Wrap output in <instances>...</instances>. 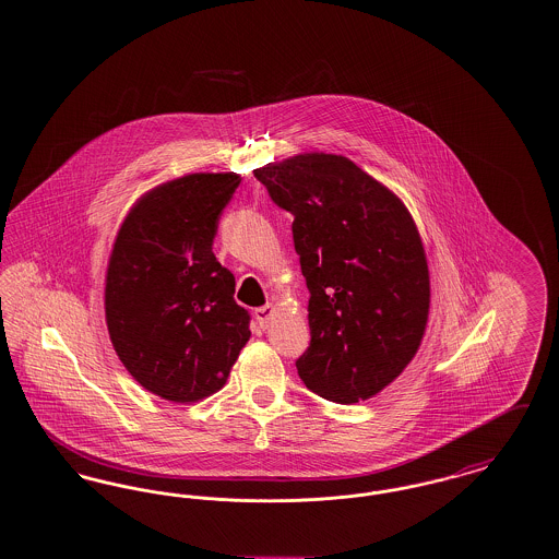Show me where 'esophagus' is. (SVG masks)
Segmentation results:
<instances>
[{"label": "esophagus", "instance_id": "esophagus-1", "mask_svg": "<svg viewBox=\"0 0 559 559\" xmlns=\"http://www.w3.org/2000/svg\"><path fill=\"white\" fill-rule=\"evenodd\" d=\"M274 317V306L272 304H266V306H262V308H258V312H255V319L260 322V326L262 329H266L267 324H270V320Z\"/></svg>", "mask_w": 559, "mask_h": 559}]
</instances>
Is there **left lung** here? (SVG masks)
Returning a JSON list of instances; mask_svg holds the SVG:
<instances>
[{
  "mask_svg": "<svg viewBox=\"0 0 559 559\" xmlns=\"http://www.w3.org/2000/svg\"><path fill=\"white\" fill-rule=\"evenodd\" d=\"M253 174L293 213L310 292L312 342L295 362L301 381L337 404L377 396L426 335L429 267L413 215L344 155L301 153Z\"/></svg>",
  "mask_w": 559,
  "mask_h": 559,
  "instance_id": "obj_1",
  "label": "left lung"
}]
</instances>
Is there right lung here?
Segmentation results:
<instances>
[{
	"label": "right lung",
	"instance_id": "obj_1",
	"mask_svg": "<svg viewBox=\"0 0 559 559\" xmlns=\"http://www.w3.org/2000/svg\"><path fill=\"white\" fill-rule=\"evenodd\" d=\"M239 174H187L146 190L108 255L105 317L119 360L151 394L192 404L226 385L249 342L235 276L213 255Z\"/></svg>",
	"mask_w": 559,
	"mask_h": 559
}]
</instances>
